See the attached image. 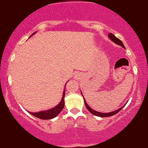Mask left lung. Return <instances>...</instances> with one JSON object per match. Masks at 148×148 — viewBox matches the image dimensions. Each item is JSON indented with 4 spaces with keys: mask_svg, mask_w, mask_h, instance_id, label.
Masks as SVG:
<instances>
[{
    "mask_svg": "<svg viewBox=\"0 0 148 148\" xmlns=\"http://www.w3.org/2000/svg\"><path fill=\"white\" fill-rule=\"evenodd\" d=\"M109 37L110 38L112 41H114V43H116V44L119 45V46H122L125 48V46H124V45H123L122 41H121L119 39H118L117 37H116V36H114V34H112V33H110V34H109ZM84 104H85V106H86V109H87L89 111V112H91L92 114H93V115L97 116H100V117H109V116H114V114H116L118 112H119L120 111H121L123 107H121V108L118 109V110H116L115 112H109V113H105H105H100L98 112H96V111L93 110V109H92L91 107H90L89 106L87 105V103H86V101H85V100H84Z\"/></svg>",
    "mask_w": 148,
    "mask_h": 148,
    "instance_id": "1",
    "label": "left lung"
}]
</instances>
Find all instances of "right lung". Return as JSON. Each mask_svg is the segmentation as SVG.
<instances>
[{"mask_svg": "<svg viewBox=\"0 0 148 148\" xmlns=\"http://www.w3.org/2000/svg\"><path fill=\"white\" fill-rule=\"evenodd\" d=\"M34 34V33H33L32 35H33ZM64 97H65V91H64L63 96H62V100H61L60 103L57 106H56V107H54L53 109H50V110L44 111V112H40L38 113L29 112V114H31L32 116L38 118V119H42V120H49V119H53V118L56 117V116L60 114L61 111H62L64 107Z\"/></svg>", "mask_w": 148, "mask_h": 148, "instance_id": "add662e5", "label": "right lung"}]
</instances>
